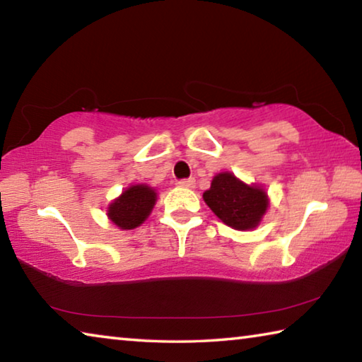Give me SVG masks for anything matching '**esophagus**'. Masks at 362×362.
Masks as SVG:
<instances>
[{
  "instance_id": "obj_1",
  "label": "esophagus",
  "mask_w": 362,
  "mask_h": 362,
  "mask_svg": "<svg viewBox=\"0 0 362 362\" xmlns=\"http://www.w3.org/2000/svg\"><path fill=\"white\" fill-rule=\"evenodd\" d=\"M177 185L182 188H194V179H183L177 182Z\"/></svg>"
}]
</instances>
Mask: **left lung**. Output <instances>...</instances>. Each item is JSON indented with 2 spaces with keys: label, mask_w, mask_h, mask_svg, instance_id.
I'll use <instances>...</instances> for the list:
<instances>
[{
  "label": "left lung",
  "mask_w": 362,
  "mask_h": 362,
  "mask_svg": "<svg viewBox=\"0 0 362 362\" xmlns=\"http://www.w3.org/2000/svg\"><path fill=\"white\" fill-rule=\"evenodd\" d=\"M203 199L225 225L240 231L257 228L269 207L265 188L257 183L247 185L228 170L214 177Z\"/></svg>",
  "instance_id": "1"
}]
</instances>
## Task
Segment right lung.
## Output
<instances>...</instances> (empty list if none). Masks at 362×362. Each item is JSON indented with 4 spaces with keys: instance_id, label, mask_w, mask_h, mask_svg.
<instances>
[{
    "instance_id": "add662e5",
    "label": "right lung",
    "mask_w": 362,
    "mask_h": 362,
    "mask_svg": "<svg viewBox=\"0 0 362 362\" xmlns=\"http://www.w3.org/2000/svg\"><path fill=\"white\" fill-rule=\"evenodd\" d=\"M156 199V189L146 183L129 185L108 204L107 217L119 230H134L148 218Z\"/></svg>"
}]
</instances>
